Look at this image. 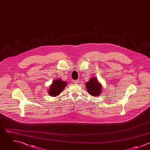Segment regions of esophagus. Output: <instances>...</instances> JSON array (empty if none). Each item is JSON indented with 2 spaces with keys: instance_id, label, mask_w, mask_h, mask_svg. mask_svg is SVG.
<instances>
[{
  "instance_id": "1",
  "label": "esophagus",
  "mask_w": 150,
  "mask_h": 150,
  "mask_svg": "<svg viewBox=\"0 0 150 150\" xmlns=\"http://www.w3.org/2000/svg\"><path fill=\"white\" fill-rule=\"evenodd\" d=\"M72 82L75 83H78L79 82V80H73Z\"/></svg>"
}]
</instances>
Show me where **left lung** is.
Masks as SVG:
<instances>
[{
  "instance_id": "obj_1",
  "label": "left lung",
  "mask_w": 150,
  "mask_h": 150,
  "mask_svg": "<svg viewBox=\"0 0 150 150\" xmlns=\"http://www.w3.org/2000/svg\"><path fill=\"white\" fill-rule=\"evenodd\" d=\"M86 88L89 95L93 96H98L102 92V85L96 77L92 78L86 83Z\"/></svg>"
}]
</instances>
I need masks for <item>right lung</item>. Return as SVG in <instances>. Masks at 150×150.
<instances>
[{
    "mask_svg": "<svg viewBox=\"0 0 150 150\" xmlns=\"http://www.w3.org/2000/svg\"><path fill=\"white\" fill-rule=\"evenodd\" d=\"M67 85V82L63 81L61 79L54 80L50 86L48 91L49 95L51 96H58L62 92Z\"/></svg>",
    "mask_w": 150,
    "mask_h": 150,
    "instance_id": "right-lung-1",
    "label": "right lung"
}]
</instances>
